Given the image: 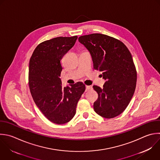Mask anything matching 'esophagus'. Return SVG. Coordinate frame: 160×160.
<instances>
[{"label":"esophagus","mask_w":160,"mask_h":160,"mask_svg":"<svg viewBox=\"0 0 160 160\" xmlns=\"http://www.w3.org/2000/svg\"><path fill=\"white\" fill-rule=\"evenodd\" d=\"M92 88V87L91 86H86V91H89V89H91Z\"/></svg>","instance_id":"obj_1"}]
</instances>
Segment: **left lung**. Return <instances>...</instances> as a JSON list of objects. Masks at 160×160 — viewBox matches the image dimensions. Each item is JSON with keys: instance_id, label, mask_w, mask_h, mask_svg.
I'll return each mask as SVG.
<instances>
[{"instance_id": "1", "label": "left lung", "mask_w": 160, "mask_h": 160, "mask_svg": "<svg viewBox=\"0 0 160 160\" xmlns=\"http://www.w3.org/2000/svg\"><path fill=\"white\" fill-rule=\"evenodd\" d=\"M78 40L89 52L94 68L102 72L106 80L102 88L92 87L98 94L94 111L113 118L125 110L135 91L137 74L132 56L121 41L107 35L92 34Z\"/></svg>"}]
</instances>
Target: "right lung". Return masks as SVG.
<instances>
[{"instance_id":"right-lung-1","label":"right lung","mask_w":160,"mask_h":160,"mask_svg":"<svg viewBox=\"0 0 160 160\" xmlns=\"http://www.w3.org/2000/svg\"><path fill=\"white\" fill-rule=\"evenodd\" d=\"M77 39L76 36L46 41L36 47L29 61V85L32 98L42 114L58 124L72 119L86 89L81 82L63 87L59 78L62 69L61 61Z\"/></svg>"}]
</instances>
